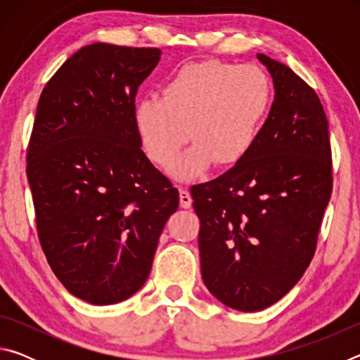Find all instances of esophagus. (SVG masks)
<instances>
[{"instance_id": "esophagus-1", "label": "esophagus", "mask_w": 360, "mask_h": 360, "mask_svg": "<svg viewBox=\"0 0 360 360\" xmlns=\"http://www.w3.org/2000/svg\"><path fill=\"white\" fill-rule=\"evenodd\" d=\"M179 203H181V208H184V210H187V208H191L192 206V197H191V193H188V191L187 188H179Z\"/></svg>"}]
</instances>
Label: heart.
Here are the masks:
<instances>
[{"label": "heart", "instance_id": "obj_1", "mask_svg": "<svg viewBox=\"0 0 360 360\" xmlns=\"http://www.w3.org/2000/svg\"><path fill=\"white\" fill-rule=\"evenodd\" d=\"M271 82L254 65L219 60L187 63L162 87V98L136 103L133 124L144 154L167 168L188 133L192 148L172 167L176 179L202 176L216 162L233 167L257 141L271 106Z\"/></svg>", "mask_w": 360, "mask_h": 360}]
</instances>
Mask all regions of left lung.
<instances>
[{"label":"left lung","mask_w":360,"mask_h":360,"mask_svg":"<svg viewBox=\"0 0 360 360\" xmlns=\"http://www.w3.org/2000/svg\"><path fill=\"white\" fill-rule=\"evenodd\" d=\"M275 101L249 154L192 186L200 265L208 290L238 311H260L311 262L332 193L328 122L319 96L289 66L259 53Z\"/></svg>","instance_id":"8db88e82"}]
</instances>
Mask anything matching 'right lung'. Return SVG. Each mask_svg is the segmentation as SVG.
Listing matches in <instances>:
<instances>
[{
	"mask_svg": "<svg viewBox=\"0 0 360 360\" xmlns=\"http://www.w3.org/2000/svg\"><path fill=\"white\" fill-rule=\"evenodd\" d=\"M162 51L105 42L60 66L39 96L27 152L36 229L52 271L89 303L112 304L148 279L179 192L141 150L138 87Z\"/></svg>",
	"mask_w": 360,
	"mask_h": 360,
	"instance_id": "1",
	"label": "right lung"
}]
</instances>
